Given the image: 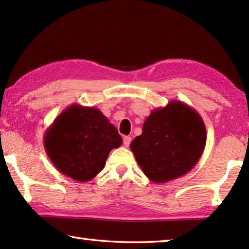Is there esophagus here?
Listing matches in <instances>:
<instances>
[{
	"mask_svg": "<svg viewBox=\"0 0 249 249\" xmlns=\"http://www.w3.org/2000/svg\"><path fill=\"white\" fill-rule=\"evenodd\" d=\"M130 137L129 136H124L123 137V144H124V146L125 147H128L129 146V144H130Z\"/></svg>",
	"mask_w": 249,
	"mask_h": 249,
	"instance_id": "esophagus-1",
	"label": "esophagus"
}]
</instances>
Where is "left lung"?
Returning <instances> with one entry per match:
<instances>
[{
    "mask_svg": "<svg viewBox=\"0 0 249 249\" xmlns=\"http://www.w3.org/2000/svg\"><path fill=\"white\" fill-rule=\"evenodd\" d=\"M204 122L195 108L181 101L151 111L142 133L130 150L142 172L155 183H165L190 171L203 154Z\"/></svg>",
    "mask_w": 249,
    "mask_h": 249,
    "instance_id": "left-lung-1",
    "label": "left lung"
}]
</instances>
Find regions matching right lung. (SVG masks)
<instances>
[{
	"mask_svg": "<svg viewBox=\"0 0 249 249\" xmlns=\"http://www.w3.org/2000/svg\"><path fill=\"white\" fill-rule=\"evenodd\" d=\"M116 127L99 108L72 104L46 130L44 146L58 171L80 182L103 169L113 148L122 145Z\"/></svg>",
	"mask_w": 249,
	"mask_h": 249,
	"instance_id": "add662e5",
	"label": "right lung"
}]
</instances>
